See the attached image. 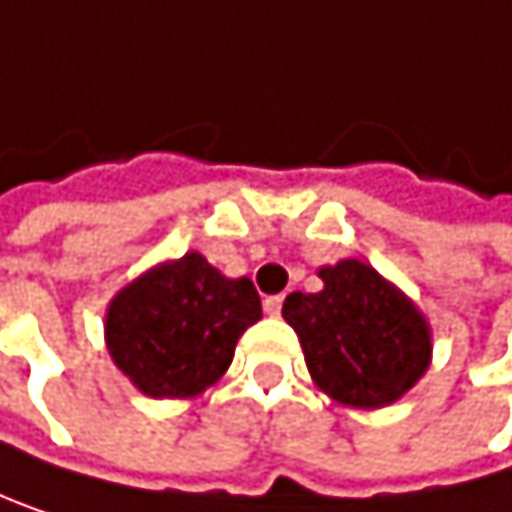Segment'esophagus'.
I'll list each match as a JSON object with an SVG mask.
<instances>
[{
  "label": "esophagus",
  "instance_id": "esophagus-1",
  "mask_svg": "<svg viewBox=\"0 0 512 512\" xmlns=\"http://www.w3.org/2000/svg\"><path fill=\"white\" fill-rule=\"evenodd\" d=\"M262 307H265L268 316H280V310H283V295H268V298L262 301Z\"/></svg>",
  "mask_w": 512,
  "mask_h": 512
}]
</instances>
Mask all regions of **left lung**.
<instances>
[{"instance_id": "obj_1", "label": "left lung", "mask_w": 512, "mask_h": 512, "mask_svg": "<svg viewBox=\"0 0 512 512\" xmlns=\"http://www.w3.org/2000/svg\"><path fill=\"white\" fill-rule=\"evenodd\" d=\"M319 277L322 292H292L283 304V319L301 340L313 382L355 408L396 402L429 367L426 319L358 259L328 265Z\"/></svg>"}]
</instances>
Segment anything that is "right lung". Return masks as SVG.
<instances>
[{
    "label": "right lung",
    "mask_w": 512,
    "mask_h": 512,
    "mask_svg": "<svg viewBox=\"0 0 512 512\" xmlns=\"http://www.w3.org/2000/svg\"><path fill=\"white\" fill-rule=\"evenodd\" d=\"M259 319L262 301L247 277L226 280L199 253H187L113 298L107 349L142 393L184 399L229 370L238 337Z\"/></svg>",
    "instance_id": "1"
}]
</instances>
